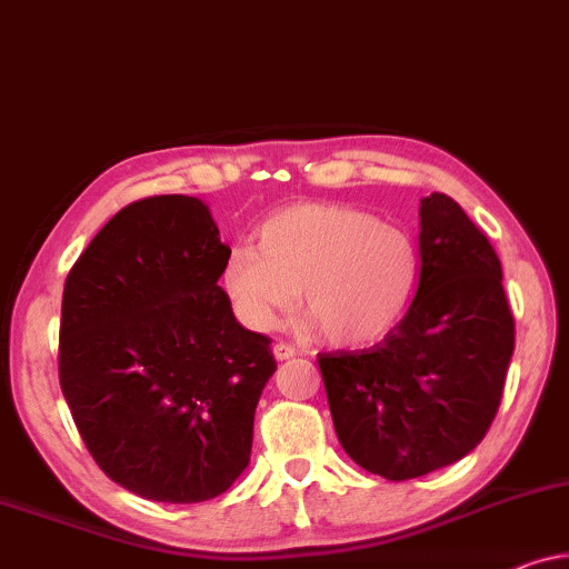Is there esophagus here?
<instances>
[{"instance_id": "34e87169", "label": "esophagus", "mask_w": 569, "mask_h": 569, "mask_svg": "<svg viewBox=\"0 0 569 569\" xmlns=\"http://www.w3.org/2000/svg\"><path fill=\"white\" fill-rule=\"evenodd\" d=\"M273 356H276V361H288V358L296 356V350L288 346V342H276Z\"/></svg>"}]
</instances>
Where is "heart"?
<instances>
[{"instance_id":"heart-1","label":"heart","mask_w":569,"mask_h":569,"mask_svg":"<svg viewBox=\"0 0 569 569\" xmlns=\"http://www.w3.org/2000/svg\"><path fill=\"white\" fill-rule=\"evenodd\" d=\"M254 244H234L223 293L244 327L266 332L301 299L335 346L381 340L410 309L420 281L412 234L348 203H296L268 216Z\"/></svg>"}]
</instances>
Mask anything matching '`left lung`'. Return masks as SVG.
<instances>
[{
	"label": "left lung",
	"instance_id": "1",
	"mask_svg": "<svg viewBox=\"0 0 569 569\" xmlns=\"http://www.w3.org/2000/svg\"><path fill=\"white\" fill-rule=\"evenodd\" d=\"M516 325L487 237L443 193L420 201V283L379 346L319 356L340 446L391 482L475 451L500 407Z\"/></svg>",
	"mask_w": 569,
	"mask_h": 569
}]
</instances>
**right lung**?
<instances>
[{
	"mask_svg": "<svg viewBox=\"0 0 569 569\" xmlns=\"http://www.w3.org/2000/svg\"><path fill=\"white\" fill-rule=\"evenodd\" d=\"M227 252L201 198H143L98 231L63 286V399L98 467L139 498L211 500L250 463L276 361L219 286Z\"/></svg>",
	"mask_w": 569,
	"mask_h": 569,
	"instance_id": "1",
	"label": "right lung"
}]
</instances>
